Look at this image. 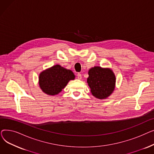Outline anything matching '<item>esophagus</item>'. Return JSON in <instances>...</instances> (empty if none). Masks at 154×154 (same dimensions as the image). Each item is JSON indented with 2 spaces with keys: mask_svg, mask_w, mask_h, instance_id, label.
Here are the masks:
<instances>
[{
  "mask_svg": "<svg viewBox=\"0 0 154 154\" xmlns=\"http://www.w3.org/2000/svg\"><path fill=\"white\" fill-rule=\"evenodd\" d=\"M77 79H79V80H80V79H82V75H81V74H80V73H79V74H77Z\"/></svg>",
  "mask_w": 154,
  "mask_h": 154,
  "instance_id": "obj_1",
  "label": "esophagus"
}]
</instances>
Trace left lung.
Returning a JSON list of instances; mask_svg holds the SVG:
<instances>
[{
    "label": "left lung",
    "instance_id": "left-lung-1",
    "mask_svg": "<svg viewBox=\"0 0 154 154\" xmlns=\"http://www.w3.org/2000/svg\"><path fill=\"white\" fill-rule=\"evenodd\" d=\"M88 74L87 82L95 98L106 99L114 91L116 78L110 68L95 66L88 70Z\"/></svg>",
    "mask_w": 154,
    "mask_h": 154
}]
</instances>
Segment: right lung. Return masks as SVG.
Masks as SVG:
<instances>
[{
    "label": "right lung",
    "mask_w": 154,
    "mask_h": 154,
    "mask_svg": "<svg viewBox=\"0 0 154 154\" xmlns=\"http://www.w3.org/2000/svg\"><path fill=\"white\" fill-rule=\"evenodd\" d=\"M75 77L72 70L57 64L40 73L38 85L44 93L53 96L59 94Z\"/></svg>",
    "instance_id": "1"
}]
</instances>
